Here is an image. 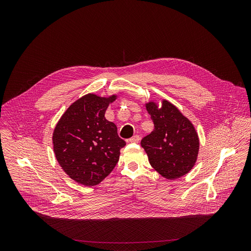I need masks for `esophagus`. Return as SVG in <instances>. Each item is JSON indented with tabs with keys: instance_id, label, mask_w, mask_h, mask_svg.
I'll return each mask as SVG.
<instances>
[{
	"instance_id": "34e87169",
	"label": "esophagus",
	"mask_w": 251,
	"mask_h": 251,
	"mask_svg": "<svg viewBox=\"0 0 251 251\" xmlns=\"http://www.w3.org/2000/svg\"><path fill=\"white\" fill-rule=\"evenodd\" d=\"M140 139H141V137L139 135H134L133 137H131L129 139V142H131V143H138L140 141Z\"/></svg>"
}]
</instances>
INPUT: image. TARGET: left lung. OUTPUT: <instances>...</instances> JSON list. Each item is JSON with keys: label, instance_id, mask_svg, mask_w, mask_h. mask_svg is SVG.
<instances>
[{"label": "left lung", "instance_id": "1", "mask_svg": "<svg viewBox=\"0 0 251 251\" xmlns=\"http://www.w3.org/2000/svg\"><path fill=\"white\" fill-rule=\"evenodd\" d=\"M154 130L141 141L151 166L168 180L188 174L195 166L200 149L198 133L192 122L168 100L158 107L146 104Z\"/></svg>", "mask_w": 251, "mask_h": 251}]
</instances>
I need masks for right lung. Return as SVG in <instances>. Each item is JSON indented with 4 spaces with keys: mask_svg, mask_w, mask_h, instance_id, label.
<instances>
[{
    "mask_svg": "<svg viewBox=\"0 0 251 251\" xmlns=\"http://www.w3.org/2000/svg\"><path fill=\"white\" fill-rule=\"evenodd\" d=\"M115 99L116 95L86 94L68 107L54 128L55 158L66 175L81 185L92 187L104 180L126 145L116 125L104 117Z\"/></svg>",
    "mask_w": 251,
    "mask_h": 251,
    "instance_id": "obj_1",
    "label": "right lung"
}]
</instances>
